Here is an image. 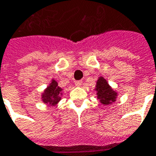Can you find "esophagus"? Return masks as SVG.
<instances>
[{
  "label": "esophagus",
  "mask_w": 156,
  "mask_h": 156,
  "mask_svg": "<svg viewBox=\"0 0 156 156\" xmlns=\"http://www.w3.org/2000/svg\"><path fill=\"white\" fill-rule=\"evenodd\" d=\"M82 83H83V82H82L81 80H79V81H76V82H75V84H76V86L79 87V86L82 85Z\"/></svg>",
  "instance_id": "obj_1"
}]
</instances>
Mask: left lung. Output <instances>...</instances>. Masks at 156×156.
Listing matches in <instances>:
<instances>
[{"label": "left lung", "instance_id": "obj_1", "mask_svg": "<svg viewBox=\"0 0 156 156\" xmlns=\"http://www.w3.org/2000/svg\"><path fill=\"white\" fill-rule=\"evenodd\" d=\"M95 90L97 91L98 98L100 100V103L102 105H111L116 99L117 92L110 87L107 80L105 79L104 77L98 78V81H97Z\"/></svg>", "mask_w": 156, "mask_h": 156}]
</instances>
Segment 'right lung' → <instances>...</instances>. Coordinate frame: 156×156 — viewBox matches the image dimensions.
Wrapping results in <instances>:
<instances>
[{
  "label": "right lung",
  "mask_w": 156,
  "mask_h": 156,
  "mask_svg": "<svg viewBox=\"0 0 156 156\" xmlns=\"http://www.w3.org/2000/svg\"><path fill=\"white\" fill-rule=\"evenodd\" d=\"M63 89L58 85L56 80L52 79L51 83L47 86L41 95V98L44 104H49L51 105H57L60 100L63 94Z\"/></svg>",
  "instance_id": "right-lung-1"
}]
</instances>
